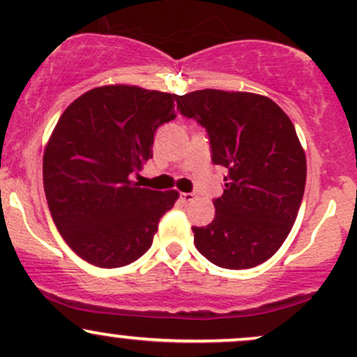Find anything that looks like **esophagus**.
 Instances as JSON below:
<instances>
[{"instance_id":"esophagus-1","label":"esophagus","mask_w":357,"mask_h":357,"mask_svg":"<svg viewBox=\"0 0 357 357\" xmlns=\"http://www.w3.org/2000/svg\"><path fill=\"white\" fill-rule=\"evenodd\" d=\"M179 199H181L183 204H190L195 202V195H192V192H181V195H179Z\"/></svg>"}]
</instances>
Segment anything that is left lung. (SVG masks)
<instances>
[{
  "label": "left lung",
  "mask_w": 357,
  "mask_h": 357,
  "mask_svg": "<svg viewBox=\"0 0 357 357\" xmlns=\"http://www.w3.org/2000/svg\"><path fill=\"white\" fill-rule=\"evenodd\" d=\"M178 107L210 136L213 165L225 167L215 218L192 227L195 245L221 268H252L282 247L305 190L307 161L296 127L272 99L204 89L179 96Z\"/></svg>",
  "instance_id": "left-lung-1"
}]
</instances>
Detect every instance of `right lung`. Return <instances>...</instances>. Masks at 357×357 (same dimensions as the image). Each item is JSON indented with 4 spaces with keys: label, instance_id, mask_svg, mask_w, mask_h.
<instances>
[{
    "label": "right lung",
    "instance_id": "obj_1",
    "mask_svg": "<svg viewBox=\"0 0 357 357\" xmlns=\"http://www.w3.org/2000/svg\"><path fill=\"white\" fill-rule=\"evenodd\" d=\"M174 93L102 85L65 109L43 153V188L61 238L100 268L132 264L153 245L176 190L132 181L153 158L154 132L176 117Z\"/></svg>",
    "mask_w": 357,
    "mask_h": 357
}]
</instances>
